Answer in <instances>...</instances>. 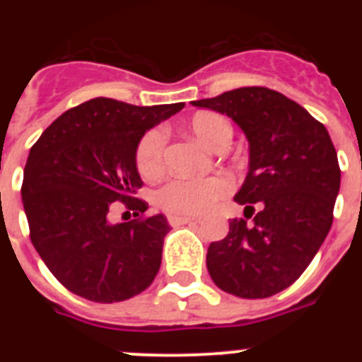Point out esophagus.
<instances>
[{
  "label": "esophagus",
  "instance_id": "esophagus-1",
  "mask_svg": "<svg viewBox=\"0 0 362 362\" xmlns=\"http://www.w3.org/2000/svg\"><path fill=\"white\" fill-rule=\"evenodd\" d=\"M168 222L171 226H182V224H192V222H199L198 218L187 217V215H168Z\"/></svg>",
  "mask_w": 362,
  "mask_h": 362
}]
</instances>
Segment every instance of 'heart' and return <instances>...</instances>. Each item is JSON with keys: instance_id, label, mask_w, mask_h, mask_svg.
I'll return each mask as SVG.
<instances>
[{"instance_id": "obj_1", "label": "heart", "mask_w": 362, "mask_h": 362, "mask_svg": "<svg viewBox=\"0 0 362 362\" xmlns=\"http://www.w3.org/2000/svg\"><path fill=\"white\" fill-rule=\"evenodd\" d=\"M189 131L204 147H226L233 136V127L224 115L217 112H198L189 120ZM166 136L160 129H152L141 138L136 151L138 171L145 178H154L164 170ZM231 184L224 177H208L199 180L175 178L158 191V204L171 214L199 215L210 210L218 199L224 198Z\"/></svg>"}]
</instances>
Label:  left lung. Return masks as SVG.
Instances as JSON below:
<instances>
[{
	"label": "left lung",
	"mask_w": 362,
	"mask_h": 362,
	"mask_svg": "<svg viewBox=\"0 0 362 362\" xmlns=\"http://www.w3.org/2000/svg\"><path fill=\"white\" fill-rule=\"evenodd\" d=\"M224 113L249 140V173L235 202L252 224L229 221L211 242L206 268L218 289L245 299L269 298L308 268L333 224L339 166L329 133L301 105L268 87H240L191 101Z\"/></svg>",
	"instance_id": "8db88e82"
}]
</instances>
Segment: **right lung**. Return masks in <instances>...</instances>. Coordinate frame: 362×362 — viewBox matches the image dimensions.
Segmentation results:
<instances>
[{"label": "right lung", "instance_id": "right-lung-1", "mask_svg": "<svg viewBox=\"0 0 362 362\" xmlns=\"http://www.w3.org/2000/svg\"><path fill=\"white\" fill-rule=\"evenodd\" d=\"M184 103L136 107L94 98L57 117L29 151L23 204L31 242L47 268L73 294L115 303L154 282L170 231L163 214L112 224L120 202L134 217L148 204L136 168L140 140Z\"/></svg>", "mask_w": 362, "mask_h": 362}]
</instances>
